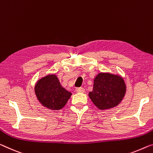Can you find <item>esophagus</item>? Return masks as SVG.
Segmentation results:
<instances>
[{"label":"esophagus","mask_w":153,"mask_h":153,"mask_svg":"<svg viewBox=\"0 0 153 153\" xmlns=\"http://www.w3.org/2000/svg\"><path fill=\"white\" fill-rule=\"evenodd\" d=\"M76 91L77 93H84L85 92V89L83 88H77L76 89Z\"/></svg>","instance_id":"obj_1"}]
</instances>
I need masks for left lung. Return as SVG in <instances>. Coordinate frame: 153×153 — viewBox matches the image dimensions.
I'll return each instance as SVG.
<instances>
[{
	"label": "left lung",
	"instance_id": "obj_1",
	"mask_svg": "<svg viewBox=\"0 0 153 153\" xmlns=\"http://www.w3.org/2000/svg\"><path fill=\"white\" fill-rule=\"evenodd\" d=\"M126 85L119 74L100 72L94 79L93 90L89 97L100 110H107L117 107L126 94Z\"/></svg>",
	"mask_w": 153,
	"mask_h": 153
}]
</instances>
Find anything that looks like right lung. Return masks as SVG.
I'll return each mask as SVG.
<instances>
[{
    "label": "right lung",
    "mask_w": 153,
    "mask_h": 153,
    "mask_svg": "<svg viewBox=\"0 0 153 153\" xmlns=\"http://www.w3.org/2000/svg\"><path fill=\"white\" fill-rule=\"evenodd\" d=\"M34 91L42 106L53 111L62 109L72 96L70 91L62 86L55 74H47L37 80Z\"/></svg>",
    "instance_id": "1"
}]
</instances>
